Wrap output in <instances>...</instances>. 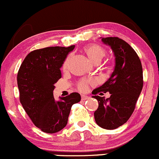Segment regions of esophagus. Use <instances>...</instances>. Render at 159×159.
<instances>
[{
  "label": "esophagus",
  "instance_id": "obj_1",
  "mask_svg": "<svg viewBox=\"0 0 159 159\" xmlns=\"http://www.w3.org/2000/svg\"><path fill=\"white\" fill-rule=\"evenodd\" d=\"M89 99V96H84V95H82V96H81L82 100H86V99Z\"/></svg>",
  "mask_w": 159,
  "mask_h": 159
}]
</instances>
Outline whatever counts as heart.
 <instances>
[{"mask_svg": "<svg viewBox=\"0 0 159 159\" xmlns=\"http://www.w3.org/2000/svg\"><path fill=\"white\" fill-rule=\"evenodd\" d=\"M85 53L87 55L89 60L94 63H99L102 60V59L106 56V50L101 46L98 44H89V45L86 46L83 48ZM70 57H67L63 63V68L64 70L67 69L70 63ZM94 84V80H80L77 84V88L80 91L86 92L87 91L89 88V85Z\"/></svg>", "mask_w": 159, "mask_h": 159, "instance_id": "1", "label": "heart"}]
</instances>
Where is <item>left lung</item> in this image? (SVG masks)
Masks as SVG:
<instances>
[{
	"label": "left lung",
	"instance_id": "left-lung-1",
	"mask_svg": "<svg viewBox=\"0 0 159 159\" xmlns=\"http://www.w3.org/2000/svg\"><path fill=\"white\" fill-rule=\"evenodd\" d=\"M102 40L114 52L116 65L110 78L92 93L99 102L94 117L99 126L112 130L125 124L133 113L143 87V72L139 57L125 40L119 37ZM102 91H109L111 97H99L98 94Z\"/></svg>",
	"mask_w": 159,
	"mask_h": 159
}]
</instances>
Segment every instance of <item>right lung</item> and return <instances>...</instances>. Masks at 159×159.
I'll return each mask as SVG.
<instances>
[{
	"label": "right lung",
	"instance_id": "obj_1",
	"mask_svg": "<svg viewBox=\"0 0 159 159\" xmlns=\"http://www.w3.org/2000/svg\"><path fill=\"white\" fill-rule=\"evenodd\" d=\"M75 46L50 47L31 51L20 66L17 85L20 102L33 123L46 133H56L66 125L71 107L81 99L77 93L55 101L54 84L60 68Z\"/></svg>",
	"mask_w": 159,
	"mask_h": 159
}]
</instances>
